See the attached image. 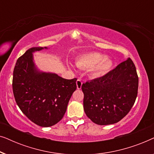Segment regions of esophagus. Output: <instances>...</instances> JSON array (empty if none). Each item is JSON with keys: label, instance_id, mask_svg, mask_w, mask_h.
Wrapping results in <instances>:
<instances>
[{"label": "esophagus", "instance_id": "1", "mask_svg": "<svg viewBox=\"0 0 154 154\" xmlns=\"http://www.w3.org/2000/svg\"><path fill=\"white\" fill-rule=\"evenodd\" d=\"M82 85H83V82L81 79H78L76 81V86H77V89H81L82 87Z\"/></svg>", "mask_w": 154, "mask_h": 154}]
</instances>
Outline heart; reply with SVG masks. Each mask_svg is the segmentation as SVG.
<instances>
[{"instance_id": "obj_1", "label": "heart", "mask_w": 154, "mask_h": 154, "mask_svg": "<svg viewBox=\"0 0 154 154\" xmlns=\"http://www.w3.org/2000/svg\"><path fill=\"white\" fill-rule=\"evenodd\" d=\"M80 68L90 69L93 66V73L95 75L104 74L112 67L113 62L110 58L96 52H88L81 55L76 61Z\"/></svg>"}]
</instances>
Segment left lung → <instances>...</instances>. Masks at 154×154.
Returning <instances> with one entry per match:
<instances>
[{"label":"left lung","instance_id":"8db88e82","mask_svg":"<svg viewBox=\"0 0 154 154\" xmlns=\"http://www.w3.org/2000/svg\"><path fill=\"white\" fill-rule=\"evenodd\" d=\"M139 79L130 58L122 62L102 77L82 85L85 114L100 125L121 121L135 102Z\"/></svg>","mask_w":154,"mask_h":154}]
</instances>
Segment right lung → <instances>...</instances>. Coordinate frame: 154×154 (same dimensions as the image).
I'll list each match as a JSON object with an SVG mask.
<instances>
[{"instance_id":"right-lung-1","label":"right lung","mask_w":154,"mask_h":154,"mask_svg":"<svg viewBox=\"0 0 154 154\" xmlns=\"http://www.w3.org/2000/svg\"><path fill=\"white\" fill-rule=\"evenodd\" d=\"M43 48H31L18 58L13 71L12 90L17 104L33 123L50 127L60 121L76 90L77 79H65L56 73L40 72L32 53Z\"/></svg>"}]
</instances>
